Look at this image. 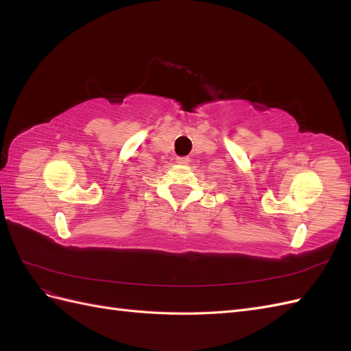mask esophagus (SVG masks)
<instances>
[{
    "instance_id": "esophagus-1",
    "label": "esophagus",
    "mask_w": 351,
    "mask_h": 351,
    "mask_svg": "<svg viewBox=\"0 0 351 351\" xmlns=\"http://www.w3.org/2000/svg\"><path fill=\"white\" fill-rule=\"evenodd\" d=\"M176 162L180 164V165H186V164L190 162V158H189V156H178V158L176 159Z\"/></svg>"
}]
</instances>
